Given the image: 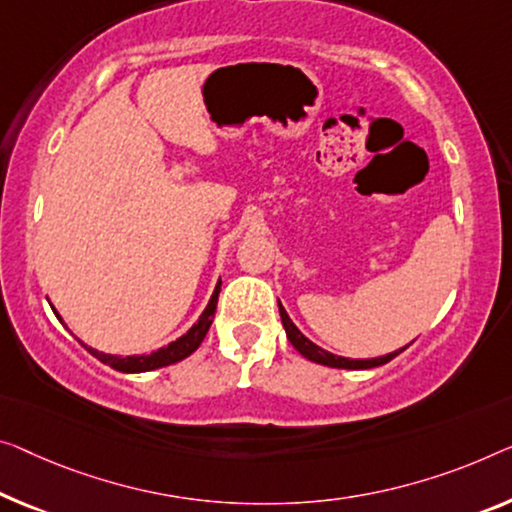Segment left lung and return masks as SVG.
<instances>
[{"mask_svg": "<svg viewBox=\"0 0 512 512\" xmlns=\"http://www.w3.org/2000/svg\"><path fill=\"white\" fill-rule=\"evenodd\" d=\"M280 308V319H282V326H285V333L289 342H292L296 352H299L301 356L308 358V361L312 363H319V365H329V368H342V370H368V368H377V365H384L388 361H393L395 356H398L402 349H398V352H391L386 356H379V358H345V356H335L331 352H326V349H322L319 345H315V342L305 338V335L296 329V324L289 319V315L285 312V308L278 303Z\"/></svg>", "mask_w": 512, "mask_h": 512, "instance_id": "left-lung-1", "label": "left lung"}]
</instances>
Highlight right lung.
Segmentation results:
<instances>
[{
	"label": "right lung",
	"instance_id": "obj_1",
	"mask_svg": "<svg viewBox=\"0 0 512 512\" xmlns=\"http://www.w3.org/2000/svg\"><path fill=\"white\" fill-rule=\"evenodd\" d=\"M218 294H220V280L216 289H213L211 299L207 303V308L197 319V324H193L188 329V333H183L181 338H177L174 342H170L167 347H160L156 352L151 354H140V356H114V354H103V352H96V349H89L91 356H96L98 361L110 365V368L119 370V372H149V370H158V368H165V365H172V363H179L183 358L190 356L195 352L197 347L202 345L204 335L209 333V326L213 322V315H216V305H218ZM55 310V308H52ZM57 315V310H55ZM59 317V315H57ZM61 322V317H59Z\"/></svg>",
	"mask_w": 512,
	"mask_h": 512
}]
</instances>
